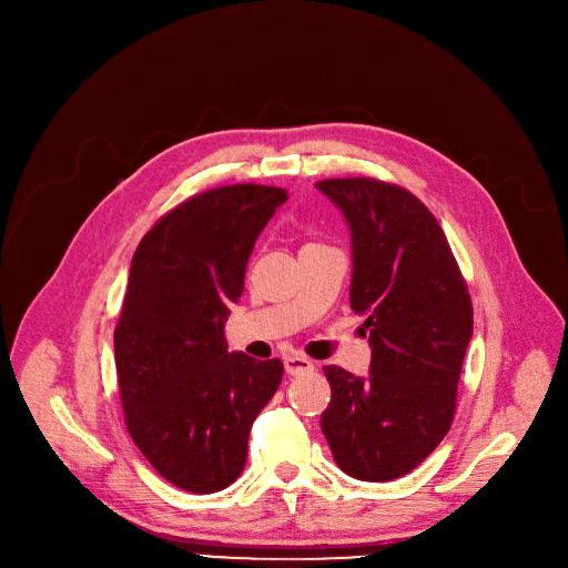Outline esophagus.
Wrapping results in <instances>:
<instances>
[{
    "label": "esophagus",
    "instance_id": "esophagus-1",
    "mask_svg": "<svg viewBox=\"0 0 568 568\" xmlns=\"http://www.w3.org/2000/svg\"><path fill=\"white\" fill-rule=\"evenodd\" d=\"M283 366L287 375H304L313 371V362L306 359V356H285Z\"/></svg>",
    "mask_w": 568,
    "mask_h": 568
}]
</instances>
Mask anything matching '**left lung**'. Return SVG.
Segmentation results:
<instances>
[{"label": "left lung", "instance_id": "obj_1", "mask_svg": "<svg viewBox=\"0 0 568 568\" xmlns=\"http://www.w3.org/2000/svg\"><path fill=\"white\" fill-rule=\"evenodd\" d=\"M349 227V306L364 315L366 377L326 366L332 403L322 433L336 465L359 481H394L449 433L471 302L449 242L422 200L377 179L315 184Z\"/></svg>", "mask_w": 568, "mask_h": 568}]
</instances>
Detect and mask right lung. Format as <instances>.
<instances>
[{"instance_id": "add662e5", "label": "right lung", "mask_w": 568, "mask_h": 568, "mask_svg": "<svg viewBox=\"0 0 568 568\" xmlns=\"http://www.w3.org/2000/svg\"><path fill=\"white\" fill-rule=\"evenodd\" d=\"M285 200L257 184L206 191L135 248L114 329L119 394L135 446L182 490L209 495L239 479L251 426L281 384V359L227 349L225 322L257 236Z\"/></svg>"}]
</instances>
